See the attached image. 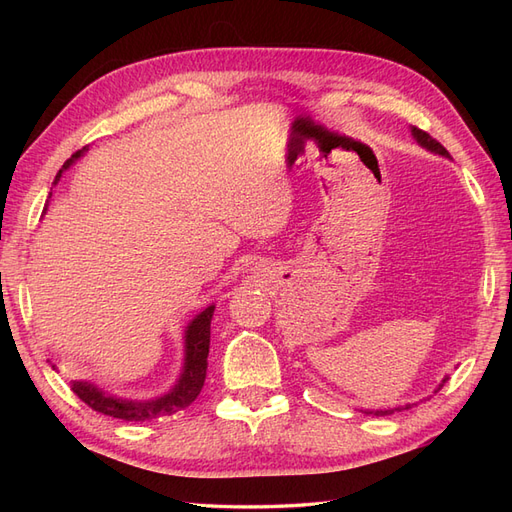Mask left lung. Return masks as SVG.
<instances>
[{"label":"left lung","instance_id":"8db88e82","mask_svg":"<svg viewBox=\"0 0 512 512\" xmlns=\"http://www.w3.org/2000/svg\"><path fill=\"white\" fill-rule=\"evenodd\" d=\"M412 134H414V138H416V141H418V143H421L423 147H427L429 151H436V153H440V156H448V151H446V149H444V147H442V145H440V143L436 141V138H431V136H429V134H427L425 130H418V128H412ZM444 382H446V378L442 380V384H440V389H442V386H444ZM440 389H438V391H440ZM408 408H410V406H406V408H395V410H397V412H401V410H408ZM395 410H376L374 414H376V416H384V414H393ZM367 414H371V412H367Z\"/></svg>","mask_w":512,"mask_h":512}]
</instances>
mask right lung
Returning <instances> with one entry per match:
<instances>
[{
	"label": "right lung",
	"mask_w": 512,
	"mask_h": 512,
	"mask_svg": "<svg viewBox=\"0 0 512 512\" xmlns=\"http://www.w3.org/2000/svg\"><path fill=\"white\" fill-rule=\"evenodd\" d=\"M83 151H76L74 156L64 164L68 168L72 160L81 158ZM61 168V170H64ZM61 170L57 173L55 181H59ZM213 305H209L205 312H200L185 331V367L175 389L168 395L153 399V401H126L117 399L102 393L94 384L87 382H72V391L79 397L83 404H87L91 410L102 412L106 416L121 418V421H153L164 414H175L183 408H188L192 401L198 397L200 389H203L207 378V356H209V339H211V318H213Z\"/></svg>",
	"instance_id": "right-lung-1"
}]
</instances>
